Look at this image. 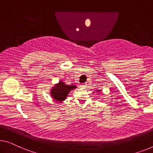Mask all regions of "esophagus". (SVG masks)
Here are the masks:
<instances>
[{"label": "esophagus", "instance_id": "1", "mask_svg": "<svg viewBox=\"0 0 153 153\" xmlns=\"http://www.w3.org/2000/svg\"><path fill=\"white\" fill-rule=\"evenodd\" d=\"M80 87L82 88H86V84H80Z\"/></svg>", "mask_w": 153, "mask_h": 153}]
</instances>
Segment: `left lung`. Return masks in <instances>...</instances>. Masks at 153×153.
I'll list each match as a JSON object with an SVG mask.
<instances>
[{
	"instance_id": "left-lung-1",
	"label": "left lung",
	"mask_w": 153,
	"mask_h": 153,
	"mask_svg": "<svg viewBox=\"0 0 153 153\" xmlns=\"http://www.w3.org/2000/svg\"><path fill=\"white\" fill-rule=\"evenodd\" d=\"M96 91H97V92H99V93L100 92V91H101V90H100V89H99V90H96Z\"/></svg>"
}]
</instances>
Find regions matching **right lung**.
I'll list each match as a JSON object with an SVG mask.
<instances>
[{"mask_svg":"<svg viewBox=\"0 0 153 153\" xmlns=\"http://www.w3.org/2000/svg\"><path fill=\"white\" fill-rule=\"evenodd\" d=\"M76 88V85H68L63 82L60 81L52 87L50 91V94L52 98L57 102H62L67 98L70 91Z\"/></svg>","mask_w":153,"mask_h":153,"instance_id":"right-lung-1","label":"right lung"}]
</instances>
